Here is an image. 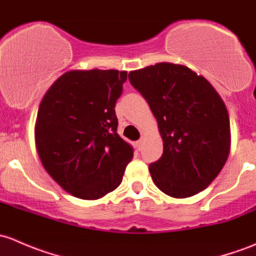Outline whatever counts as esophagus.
I'll list each match as a JSON object with an SVG mask.
<instances>
[{
	"instance_id": "obj_1",
	"label": "esophagus",
	"mask_w": 256,
	"mask_h": 256,
	"mask_svg": "<svg viewBox=\"0 0 256 256\" xmlns=\"http://www.w3.org/2000/svg\"><path fill=\"white\" fill-rule=\"evenodd\" d=\"M136 146H138V148H140L142 146V144H143V136H142V138L140 139H139V140H136Z\"/></svg>"
}]
</instances>
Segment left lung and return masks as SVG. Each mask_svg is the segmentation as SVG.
Wrapping results in <instances>:
<instances>
[{"label": "left lung", "instance_id": "obj_1", "mask_svg": "<svg viewBox=\"0 0 256 256\" xmlns=\"http://www.w3.org/2000/svg\"><path fill=\"white\" fill-rule=\"evenodd\" d=\"M149 104L162 139L150 164L152 181L174 198L197 194L218 176L230 152V123L222 97L185 65L158 62L129 72Z\"/></svg>", "mask_w": 256, "mask_h": 256}]
</instances>
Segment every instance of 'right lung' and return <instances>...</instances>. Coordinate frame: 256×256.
Here are the masks:
<instances>
[{
  "instance_id": "1",
  "label": "right lung",
  "mask_w": 256,
  "mask_h": 256,
  "mask_svg": "<svg viewBox=\"0 0 256 256\" xmlns=\"http://www.w3.org/2000/svg\"><path fill=\"white\" fill-rule=\"evenodd\" d=\"M127 71L70 70L44 94L34 138L52 180L81 200H98L120 185L133 149L117 133L114 112Z\"/></svg>"
}]
</instances>
